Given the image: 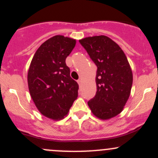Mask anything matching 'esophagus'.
<instances>
[{
    "mask_svg": "<svg viewBox=\"0 0 158 158\" xmlns=\"http://www.w3.org/2000/svg\"><path fill=\"white\" fill-rule=\"evenodd\" d=\"M77 82H78V84L79 85V86H80V85H81V79H79V80H77Z\"/></svg>",
    "mask_w": 158,
    "mask_h": 158,
    "instance_id": "1",
    "label": "esophagus"
}]
</instances>
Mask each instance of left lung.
Wrapping results in <instances>:
<instances>
[{"label": "left lung", "mask_w": 158, "mask_h": 158, "mask_svg": "<svg viewBox=\"0 0 158 158\" xmlns=\"http://www.w3.org/2000/svg\"><path fill=\"white\" fill-rule=\"evenodd\" d=\"M79 42L97 66V94L88 105L95 117L108 120L123 111L130 97L131 66L120 47L108 36L86 37Z\"/></svg>", "instance_id": "1"}]
</instances>
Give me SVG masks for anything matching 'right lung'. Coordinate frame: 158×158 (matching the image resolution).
Segmentation results:
<instances>
[{"instance_id":"right-lung-1","label":"right lung","mask_w":158,"mask_h":158,"mask_svg":"<svg viewBox=\"0 0 158 158\" xmlns=\"http://www.w3.org/2000/svg\"><path fill=\"white\" fill-rule=\"evenodd\" d=\"M76 44L71 38L53 36L39 47L30 64V96L40 113L52 120L64 118L77 99L79 85L70 77L65 63Z\"/></svg>"}]
</instances>
